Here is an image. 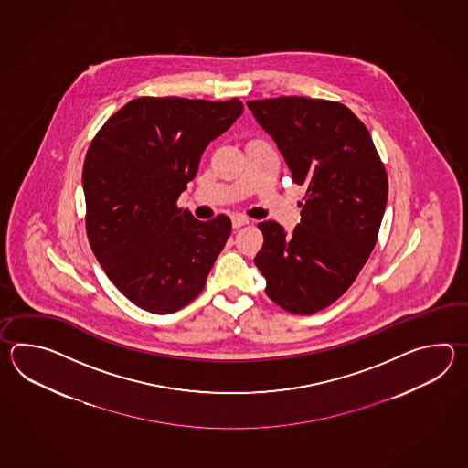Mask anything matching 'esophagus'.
Segmentation results:
<instances>
[{
    "mask_svg": "<svg viewBox=\"0 0 468 468\" xmlns=\"http://www.w3.org/2000/svg\"><path fill=\"white\" fill-rule=\"evenodd\" d=\"M249 219L248 218H244V216H234L232 218V228L234 229H239V228H242V226H248Z\"/></svg>",
    "mask_w": 468,
    "mask_h": 468,
    "instance_id": "esophagus-1",
    "label": "esophagus"
}]
</instances>
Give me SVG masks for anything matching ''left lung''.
Here are the masks:
<instances>
[{"instance_id":"8db88e82","label":"left lung","mask_w":468,"mask_h":468,"mask_svg":"<svg viewBox=\"0 0 468 468\" xmlns=\"http://www.w3.org/2000/svg\"><path fill=\"white\" fill-rule=\"evenodd\" d=\"M248 107L292 180L308 187L291 234L274 220L259 224L264 244L254 262L269 298L289 313L313 314L343 296L368 261L388 177L368 129L338 101L279 97Z\"/></svg>"}]
</instances>
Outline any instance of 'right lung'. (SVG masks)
<instances>
[{"label": "right lung", "instance_id": "1", "mask_svg": "<svg viewBox=\"0 0 468 468\" xmlns=\"http://www.w3.org/2000/svg\"><path fill=\"white\" fill-rule=\"evenodd\" d=\"M242 110L239 99L140 97L90 144L81 174L90 246L135 306L169 314L206 286L232 224L228 216L197 220L177 199Z\"/></svg>", "mask_w": 468, "mask_h": 468}]
</instances>
